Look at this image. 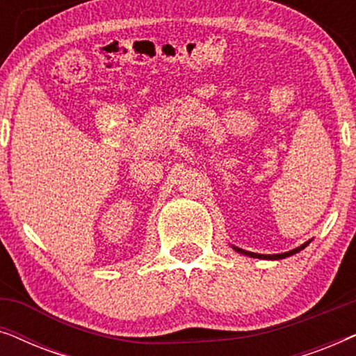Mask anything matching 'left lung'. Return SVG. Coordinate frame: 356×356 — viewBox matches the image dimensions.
<instances>
[{"label": "left lung", "instance_id": "obj_1", "mask_svg": "<svg viewBox=\"0 0 356 356\" xmlns=\"http://www.w3.org/2000/svg\"><path fill=\"white\" fill-rule=\"evenodd\" d=\"M309 243V241H308ZM308 243H305V245H301L298 248H295V250H291L289 252H282V254H257V252H251V251H245V250H240V248H233V250L241 252V254H246L250 257H259V259H284V257H289L291 254H295V252H298L303 250V248L308 246Z\"/></svg>", "mask_w": 356, "mask_h": 356}]
</instances>
